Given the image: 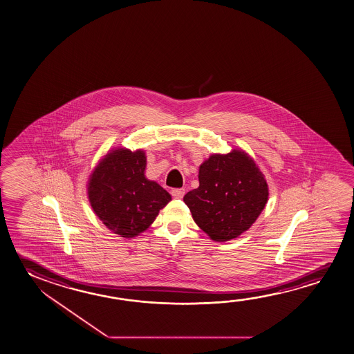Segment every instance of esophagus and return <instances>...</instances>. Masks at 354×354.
Wrapping results in <instances>:
<instances>
[{
  "label": "esophagus",
  "mask_w": 354,
  "mask_h": 354,
  "mask_svg": "<svg viewBox=\"0 0 354 354\" xmlns=\"http://www.w3.org/2000/svg\"><path fill=\"white\" fill-rule=\"evenodd\" d=\"M185 188H177V189H172L171 191V194L174 196V198H177V199H180V198H183L185 196Z\"/></svg>",
  "instance_id": "obj_1"
}]
</instances>
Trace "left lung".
I'll return each mask as SVG.
<instances>
[{
	"label": "left lung",
	"mask_w": 354,
	"mask_h": 354,
	"mask_svg": "<svg viewBox=\"0 0 354 354\" xmlns=\"http://www.w3.org/2000/svg\"><path fill=\"white\" fill-rule=\"evenodd\" d=\"M199 187L183 201L193 220L216 242L248 230L268 202V185L253 158L234 149L213 153L199 166Z\"/></svg>",
	"instance_id": "1"
}]
</instances>
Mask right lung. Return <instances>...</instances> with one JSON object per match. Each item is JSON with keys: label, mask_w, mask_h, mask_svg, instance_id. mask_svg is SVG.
<instances>
[{"label": "right lung", "mask_w": 354, "mask_h": 354, "mask_svg": "<svg viewBox=\"0 0 354 354\" xmlns=\"http://www.w3.org/2000/svg\"><path fill=\"white\" fill-rule=\"evenodd\" d=\"M144 150L113 149L92 171L87 183L91 207L109 230L133 239L147 230L172 199L155 180L145 177Z\"/></svg>", "instance_id": "right-lung-1"}]
</instances>
